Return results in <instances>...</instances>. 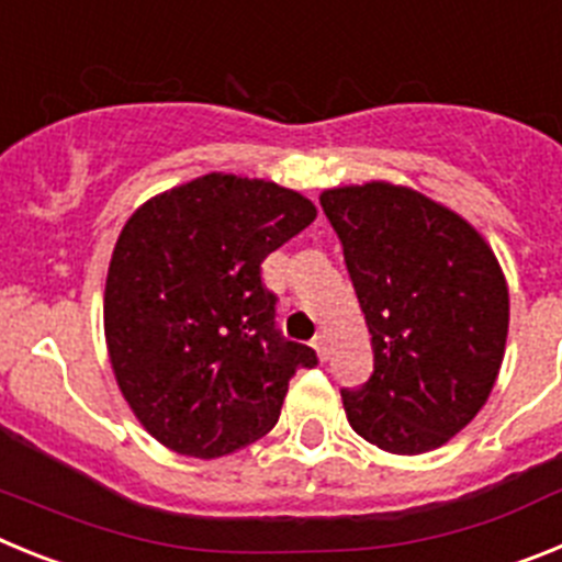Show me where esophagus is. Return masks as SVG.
<instances>
[{
    "instance_id": "1",
    "label": "esophagus",
    "mask_w": 562,
    "mask_h": 562,
    "mask_svg": "<svg viewBox=\"0 0 562 562\" xmlns=\"http://www.w3.org/2000/svg\"><path fill=\"white\" fill-rule=\"evenodd\" d=\"M312 346H315V351H317V357H321V360H329V337L315 335Z\"/></svg>"
}]
</instances>
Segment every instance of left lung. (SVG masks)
<instances>
[{
  "instance_id": "8db88e82",
  "label": "left lung",
  "mask_w": 562,
  "mask_h": 562,
  "mask_svg": "<svg viewBox=\"0 0 562 562\" xmlns=\"http://www.w3.org/2000/svg\"><path fill=\"white\" fill-rule=\"evenodd\" d=\"M326 220L374 349V374L340 391L355 434L396 456L441 448L484 408L509 331V290L467 220L391 182L329 188Z\"/></svg>"
}]
</instances>
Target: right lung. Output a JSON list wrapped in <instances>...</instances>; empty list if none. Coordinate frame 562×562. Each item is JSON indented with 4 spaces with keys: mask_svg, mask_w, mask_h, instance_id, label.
Returning a JSON list of instances; mask_svg holds the SVG:
<instances>
[{
    "mask_svg": "<svg viewBox=\"0 0 562 562\" xmlns=\"http://www.w3.org/2000/svg\"><path fill=\"white\" fill-rule=\"evenodd\" d=\"M292 188L205 173L143 202L123 225L103 292L109 362L154 439L220 459L270 434L315 351L276 329L261 261L312 225Z\"/></svg>",
    "mask_w": 562,
    "mask_h": 562,
    "instance_id": "1",
    "label": "right lung"
}]
</instances>
